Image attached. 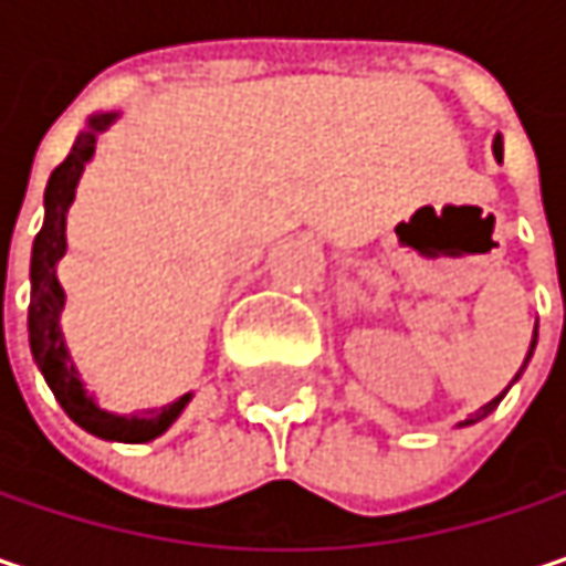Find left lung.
I'll return each mask as SVG.
<instances>
[{
	"mask_svg": "<svg viewBox=\"0 0 566 566\" xmlns=\"http://www.w3.org/2000/svg\"><path fill=\"white\" fill-rule=\"evenodd\" d=\"M492 155H495V158H502V135H495V138H492ZM535 343H538V324H535V339H532V349H528V356H525L522 369L528 366V359H532V353H535ZM522 369L515 373V379L522 376ZM515 379H512V382H515ZM509 388H512V386H509ZM509 388H505V391H509ZM505 391H502V395H495V398H492V401H486L483 408H476V411H473V415H470L467 421H460V428H467V424H476V421H483V418H489V415H492V411L499 408V401L505 398Z\"/></svg>",
	"mask_w": 566,
	"mask_h": 566,
	"instance_id": "obj_1",
	"label": "left lung"
}]
</instances>
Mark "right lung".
<instances>
[{
	"instance_id": "obj_1",
	"label": "right lung",
	"mask_w": 566,
	"mask_h": 566,
	"mask_svg": "<svg viewBox=\"0 0 566 566\" xmlns=\"http://www.w3.org/2000/svg\"><path fill=\"white\" fill-rule=\"evenodd\" d=\"M119 119V113H96L86 119L77 135L71 155L51 171L44 187V223L31 245V304H28V343L31 356L44 376L48 388L67 411V418L80 424L86 434L119 443H148L161 437L175 421L193 391L175 398L171 405L148 408L145 415H116L96 405V398L86 391L77 373V363L71 359V349L61 331V311H64V287L57 282V262L67 252V210L77 197V184L83 168L96 155V138Z\"/></svg>"
}]
</instances>
